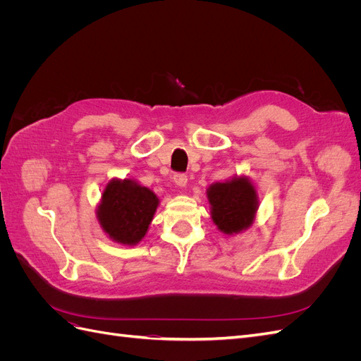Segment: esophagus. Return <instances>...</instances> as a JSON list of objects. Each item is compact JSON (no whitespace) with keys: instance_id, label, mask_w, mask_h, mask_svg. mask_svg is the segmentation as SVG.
Returning a JSON list of instances; mask_svg holds the SVG:
<instances>
[{"instance_id":"34e87169","label":"esophagus","mask_w":361,"mask_h":361,"mask_svg":"<svg viewBox=\"0 0 361 361\" xmlns=\"http://www.w3.org/2000/svg\"><path fill=\"white\" fill-rule=\"evenodd\" d=\"M173 180H174V183L178 185L179 188H185V187H187L188 178L185 176V174H182V173H178V174H174V176H173Z\"/></svg>"}]
</instances>
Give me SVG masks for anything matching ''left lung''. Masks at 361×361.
Returning a JSON list of instances; mask_svg holds the SVG:
<instances>
[{"label": "left lung", "mask_w": 361, "mask_h": 361, "mask_svg": "<svg viewBox=\"0 0 361 361\" xmlns=\"http://www.w3.org/2000/svg\"><path fill=\"white\" fill-rule=\"evenodd\" d=\"M206 194L211 204V218L220 232L235 235L255 223L259 199L255 185L247 176L212 183Z\"/></svg>", "instance_id": "obj_1"}]
</instances>
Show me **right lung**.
I'll use <instances>...</instances> for the list:
<instances>
[{
  "label": "right lung",
  "mask_w": 361,
  "mask_h": 361,
  "mask_svg": "<svg viewBox=\"0 0 361 361\" xmlns=\"http://www.w3.org/2000/svg\"><path fill=\"white\" fill-rule=\"evenodd\" d=\"M159 199L133 179H111L102 192L96 216L114 243L135 245L147 233Z\"/></svg>",
  "instance_id": "add662e5"
}]
</instances>
